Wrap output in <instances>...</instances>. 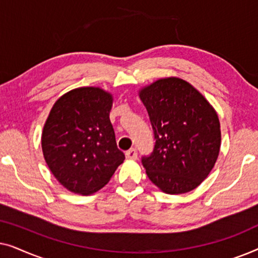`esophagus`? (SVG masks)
<instances>
[{"instance_id":"34e87169","label":"esophagus","mask_w":258,"mask_h":258,"mask_svg":"<svg viewBox=\"0 0 258 258\" xmlns=\"http://www.w3.org/2000/svg\"><path fill=\"white\" fill-rule=\"evenodd\" d=\"M125 157L128 158V160H137V150L134 149V148L129 149L125 153Z\"/></svg>"}]
</instances>
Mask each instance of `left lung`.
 <instances>
[{
	"label": "left lung",
	"mask_w": 258,
	"mask_h": 258,
	"mask_svg": "<svg viewBox=\"0 0 258 258\" xmlns=\"http://www.w3.org/2000/svg\"><path fill=\"white\" fill-rule=\"evenodd\" d=\"M139 95L155 135L154 151L142 158L148 177L165 194L191 191L208 177L220 154L217 112L178 77L155 81Z\"/></svg>",
	"instance_id": "1"
}]
</instances>
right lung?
Instances as JSON below:
<instances>
[{
    "label": "right lung",
    "mask_w": 258,
    "mask_h": 258,
    "mask_svg": "<svg viewBox=\"0 0 258 258\" xmlns=\"http://www.w3.org/2000/svg\"><path fill=\"white\" fill-rule=\"evenodd\" d=\"M112 101L101 88L81 87L62 95L49 112L42 151L52 175L69 191H98L124 161L109 118Z\"/></svg>",
    "instance_id": "right-lung-1"
}]
</instances>
